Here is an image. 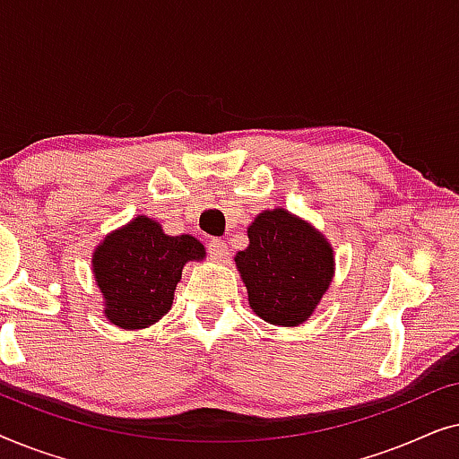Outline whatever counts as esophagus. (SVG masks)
<instances>
[{"mask_svg": "<svg viewBox=\"0 0 459 459\" xmlns=\"http://www.w3.org/2000/svg\"><path fill=\"white\" fill-rule=\"evenodd\" d=\"M209 253L212 259L217 261H225L230 256L228 244H225V240H221V238H212V240H209Z\"/></svg>", "mask_w": 459, "mask_h": 459, "instance_id": "obj_1", "label": "esophagus"}]
</instances>
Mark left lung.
<instances>
[{
  "mask_svg": "<svg viewBox=\"0 0 459 459\" xmlns=\"http://www.w3.org/2000/svg\"><path fill=\"white\" fill-rule=\"evenodd\" d=\"M236 267L256 316L290 328L307 322L328 290L334 250L286 209L263 211L248 225V247L236 255Z\"/></svg>",
  "mask_w": 459,
  "mask_h": 459,
  "instance_id": "8db88e82",
  "label": "left lung"
}]
</instances>
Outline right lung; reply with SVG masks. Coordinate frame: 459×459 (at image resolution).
<instances>
[{"mask_svg": "<svg viewBox=\"0 0 459 459\" xmlns=\"http://www.w3.org/2000/svg\"><path fill=\"white\" fill-rule=\"evenodd\" d=\"M190 234L167 236L154 219L137 215L104 238L93 253V275L104 316L123 330H142L165 316L187 261L204 259Z\"/></svg>", "mask_w": 459, "mask_h": 459, "instance_id": "obj_1", "label": "right lung"}]
</instances>
